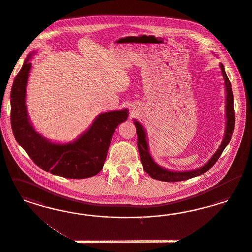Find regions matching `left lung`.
I'll return each instance as SVG.
<instances>
[{
    "mask_svg": "<svg viewBox=\"0 0 252 252\" xmlns=\"http://www.w3.org/2000/svg\"><path fill=\"white\" fill-rule=\"evenodd\" d=\"M221 74L224 79V86H225V92H226V105H225V111H226V127H225V133L224 137L221 141V145L217 152L214 153L213 157L209 160L206 164L202 167L198 168L196 170L192 171H187V172H173L169 171L164 168L159 166L154 160H153L151 154L149 153V147L148 142L146 139V132L141 124L135 120V126L137 129V148L140 155V160L143 165V169L146 173L153 177V179L163 181V182H178V181H184L190 179L192 177L200 176L204 174L208 170L213 167L214 163L220 158L221 153L225 147L228 145L231 137L235 128V110H234V95L232 91L231 82L229 80L228 76L225 73V70L223 67V64L220 63Z\"/></svg>",
    "mask_w": 252,
    "mask_h": 252,
    "instance_id": "8db88e82",
    "label": "left lung"
}]
</instances>
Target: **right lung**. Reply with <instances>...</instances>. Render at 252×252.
<instances>
[{"instance_id":"right-lung-1","label":"right lung","mask_w":252,"mask_h":252,"mask_svg":"<svg viewBox=\"0 0 252 252\" xmlns=\"http://www.w3.org/2000/svg\"><path fill=\"white\" fill-rule=\"evenodd\" d=\"M31 55L15 76L11 91V126L18 144L33 162L46 172L71 179L92 177L100 172L115 128L127 119L128 110L98 115L90 128L74 142L57 144L37 133L30 122L26 105V87Z\"/></svg>"}]
</instances>
